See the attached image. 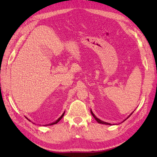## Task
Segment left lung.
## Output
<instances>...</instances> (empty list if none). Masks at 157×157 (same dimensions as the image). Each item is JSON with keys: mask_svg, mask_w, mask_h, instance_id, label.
<instances>
[{"mask_svg": "<svg viewBox=\"0 0 157 157\" xmlns=\"http://www.w3.org/2000/svg\"><path fill=\"white\" fill-rule=\"evenodd\" d=\"M91 111V113H92V116L93 117H94V118L96 120V121H97L98 123H102V124H105V125H112V124H111V123H107V122H105V121H101V119H99L98 118H97V117H96L94 115V113H92V111ZM132 113H131V114H130L128 117H127V119H128L129 117L130 116H131V115L132 114ZM127 119H125V120H126ZM125 120H124V121H125Z\"/></svg>", "mask_w": 157, "mask_h": 157, "instance_id": "8db88e82", "label": "left lung"}]
</instances>
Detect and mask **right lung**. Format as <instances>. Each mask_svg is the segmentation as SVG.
<instances>
[{"instance_id": "1", "label": "right lung", "mask_w": 157, "mask_h": 157, "mask_svg": "<svg viewBox=\"0 0 157 157\" xmlns=\"http://www.w3.org/2000/svg\"><path fill=\"white\" fill-rule=\"evenodd\" d=\"M64 114H65V112L64 113H63V115L61 116V117H60L57 119V120H56V121H55V122H53V123H50V124H48V125H54V124H56V123H57L59 121H60V120H61L62 118H63V116H64ZM28 119V118H27ZM29 120V119H28Z\"/></svg>"}]
</instances>
